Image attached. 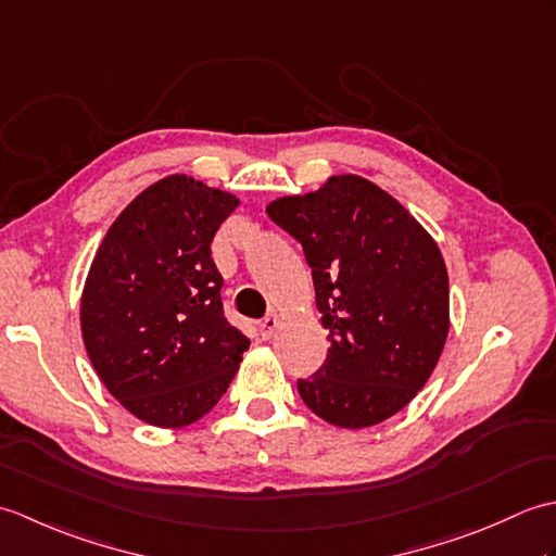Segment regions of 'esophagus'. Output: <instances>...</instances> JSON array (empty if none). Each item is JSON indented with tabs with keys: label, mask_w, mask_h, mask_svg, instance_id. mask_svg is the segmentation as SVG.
Here are the masks:
<instances>
[{
	"label": "esophagus",
	"mask_w": 556,
	"mask_h": 556,
	"mask_svg": "<svg viewBox=\"0 0 556 556\" xmlns=\"http://www.w3.org/2000/svg\"><path fill=\"white\" fill-rule=\"evenodd\" d=\"M279 329V317L277 315H267L263 323H260V337H263V341H269L271 337L277 334Z\"/></svg>",
	"instance_id": "esophagus-1"
}]
</instances>
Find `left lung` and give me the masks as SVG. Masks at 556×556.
<instances>
[{"instance_id":"obj_1","label":"left lung","mask_w":556,"mask_h":556,"mask_svg":"<svg viewBox=\"0 0 556 556\" xmlns=\"http://www.w3.org/2000/svg\"><path fill=\"white\" fill-rule=\"evenodd\" d=\"M267 215L303 245L329 351L299 380L315 416L361 430L392 418L430 380L448 334V275L428 229L380 186L337 174Z\"/></svg>"}]
</instances>
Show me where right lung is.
<instances>
[{
    "label": "right lung",
    "instance_id": "add662e5",
    "mask_svg": "<svg viewBox=\"0 0 556 556\" xmlns=\"http://www.w3.org/2000/svg\"><path fill=\"white\" fill-rule=\"evenodd\" d=\"M239 203L193 176H164L122 210L92 257L83 344L108 392L155 428L215 408L251 346L224 317L210 251Z\"/></svg>",
    "mask_w": 556,
    "mask_h": 556
}]
</instances>
